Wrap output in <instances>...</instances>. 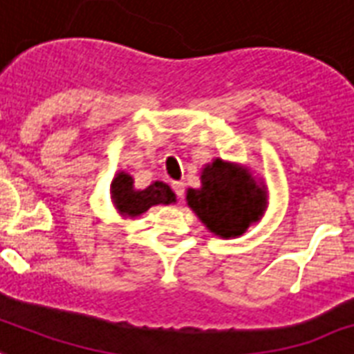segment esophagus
Here are the masks:
<instances>
[{"mask_svg": "<svg viewBox=\"0 0 354 354\" xmlns=\"http://www.w3.org/2000/svg\"><path fill=\"white\" fill-rule=\"evenodd\" d=\"M172 189H174V193H176V196L182 201L183 198V191H185V187H183L182 182H172Z\"/></svg>", "mask_w": 354, "mask_h": 354, "instance_id": "34e87169", "label": "esophagus"}]
</instances>
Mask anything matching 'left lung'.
I'll return each mask as SVG.
<instances>
[{
  "mask_svg": "<svg viewBox=\"0 0 354 354\" xmlns=\"http://www.w3.org/2000/svg\"><path fill=\"white\" fill-rule=\"evenodd\" d=\"M201 183V189H187L185 201L215 236H243L266 212V185L241 165L213 159L202 169Z\"/></svg>",
  "mask_w": 354,
  "mask_h": 354,
  "instance_id": "obj_1",
  "label": "left lung"
}]
</instances>
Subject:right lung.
Instances as JSON below:
<instances>
[{
	"mask_svg": "<svg viewBox=\"0 0 354 354\" xmlns=\"http://www.w3.org/2000/svg\"><path fill=\"white\" fill-rule=\"evenodd\" d=\"M111 201L117 212L124 217H139L158 204H172L176 195L163 182L150 183L147 189H135L133 178L128 172H117L111 182Z\"/></svg>",
	"mask_w": 354,
	"mask_h": 354,
	"instance_id": "obj_1",
	"label": "right lung"
}]
</instances>
